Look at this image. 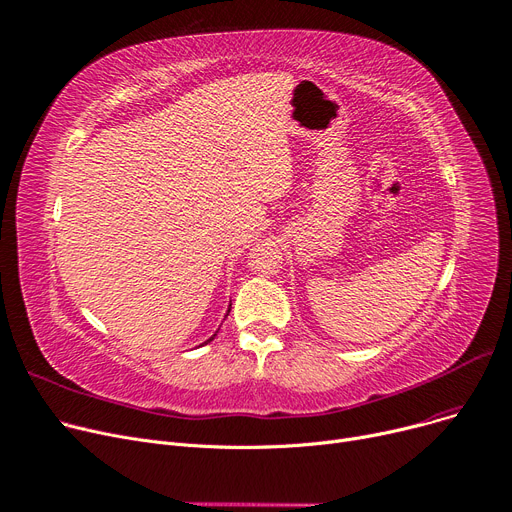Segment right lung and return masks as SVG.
I'll return each mask as SVG.
<instances>
[{
    "label": "right lung",
    "instance_id": "add662e5",
    "mask_svg": "<svg viewBox=\"0 0 512 512\" xmlns=\"http://www.w3.org/2000/svg\"><path fill=\"white\" fill-rule=\"evenodd\" d=\"M229 312H231V308H229ZM216 333H218V331H216ZM216 333H214V335H212V337H210V339H208V342H212V339H214V337H216Z\"/></svg>",
    "mask_w": 512,
    "mask_h": 512
}]
</instances>
